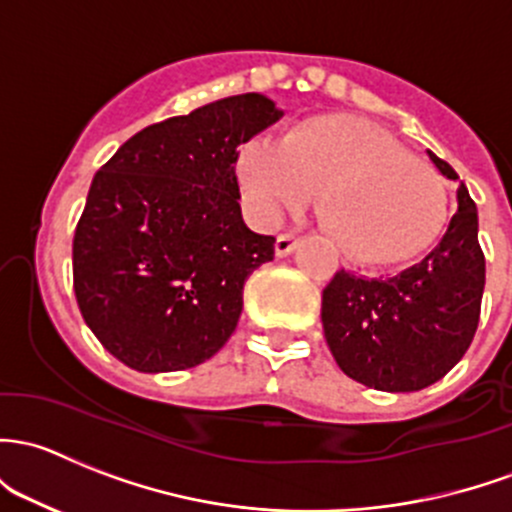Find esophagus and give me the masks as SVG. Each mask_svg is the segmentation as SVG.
Wrapping results in <instances>:
<instances>
[{"label": "esophagus", "instance_id": "34e87169", "mask_svg": "<svg viewBox=\"0 0 512 512\" xmlns=\"http://www.w3.org/2000/svg\"><path fill=\"white\" fill-rule=\"evenodd\" d=\"M299 245V235L294 233H282L277 235V242H274V252H277L279 257L289 255V252H294V247Z\"/></svg>", "mask_w": 512, "mask_h": 512}]
</instances>
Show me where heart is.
Masks as SVG:
<instances>
[{
    "label": "heart",
    "instance_id": "obj_1",
    "mask_svg": "<svg viewBox=\"0 0 512 512\" xmlns=\"http://www.w3.org/2000/svg\"><path fill=\"white\" fill-rule=\"evenodd\" d=\"M238 179L260 220L304 206L321 188L326 230L346 255L368 265L422 255L449 220L444 176L358 117H314L287 137L250 139L240 152Z\"/></svg>",
    "mask_w": 512,
    "mask_h": 512
}]
</instances>
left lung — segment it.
I'll return each instance as SVG.
<instances>
[{
  "mask_svg": "<svg viewBox=\"0 0 512 512\" xmlns=\"http://www.w3.org/2000/svg\"><path fill=\"white\" fill-rule=\"evenodd\" d=\"M446 179L459 174L429 152ZM486 257L476 203L459 188V213L419 265L387 279L336 272L321 294V321L348 378L385 392H412L444 378L469 351L481 319Z\"/></svg>",
  "mask_w": 512,
  "mask_h": 512,
  "instance_id": "obj_1",
  "label": "left lung"
}]
</instances>
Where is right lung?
Here are the masks:
<instances>
[{
	"instance_id": "1",
	"label": "right lung",
	"mask_w": 512,
	"mask_h": 512,
	"mask_svg": "<svg viewBox=\"0 0 512 512\" xmlns=\"http://www.w3.org/2000/svg\"><path fill=\"white\" fill-rule=\"evenodd\" d=\"M282 117L233 95L129 137L90 184L73 238V289L95 338L139 373L206 363L238 326L272 235L242 223L238 147Z\"/></svg>"
}]
</instances>
